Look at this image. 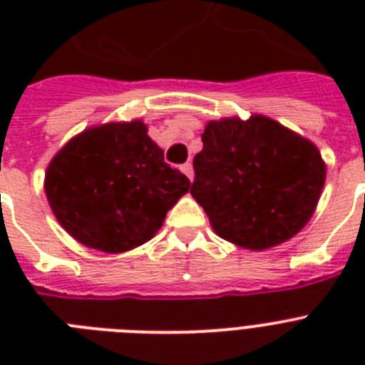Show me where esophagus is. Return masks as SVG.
<instances>
[{
  "label": "esophagus",
  "instance_id": "1",
  "mask_svg": "<svg viewBox=\"0 0 365 365\" xmlns=\"http://www.w3.org/2000/svg\"><path fill=\"white\" fill-rule=\"evenodd\" d=\"M182 172L189 178V180H191V182H193L195 174H193V165H191V163H185V165H182Z\"/></svg>",
  "mask_w": 365,
  "mask_h": 365
}]
</instances>
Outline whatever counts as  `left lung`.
I'll use <instances>...</instances> for the list:
<instances>
[{
	"label": "left lung",
	"instance_id": "obj_1",
	"mask_svg": "<svg viewBox=\"0 0 365 365\" xmlns=\"http://www.w3.org/2000/svg\"><path fill=\"white\" fill-rule=\"evenodd\" d=\"M193 168L191 195L214 233L252 252L274 248L299 233L326 182L317 145L259 113L206 123Z\"/></svg>",
	"mask_w": 365,
	"mask_h": 365
}]
</instances>
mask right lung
I'll return each mask as SVG.
<instances>
[{
    "label": "right lung",
    "instance_id": "obj_1",
    "mask_svg": "<svg viewBox=\"0 0 365 365\" xmlns=\"http://www.w3.org/2000/svg\"><path fill=\"white\" fill-rule=\"evenodd\" d=\"M56 222L87 248L123 254L157 235L191 182L165 163L142 119L94 125L68 140L45 170Z\"/></svg>",
    "mask_w": 365,
    "mask_h": 365
}]
</instances>
